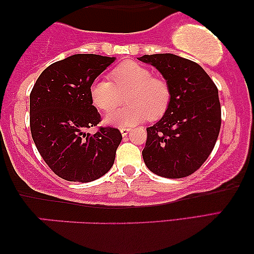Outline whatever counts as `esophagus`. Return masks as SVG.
Instances as JSON below:
<instances>
[{
    "label": "esophagus",
    "instance_id": "obj_1",
    "mask_svg": "<svg viewBox=\"0 0 254 254\" xmlns=\"http://www.w3.org/2000/svg\"><path fill=\"white\" fill-rule=\"evenodd\" d=\"M129 130H130V128H128V127H120V131H121V134H123V136H126V135L129 133Z\"/></svg>",
    "mask_w": 254,
    "mask_h": 254
}]
</instances>
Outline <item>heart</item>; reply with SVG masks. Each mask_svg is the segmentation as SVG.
Wrapping results in <instances>:
<instances>
[{"label":"heart","instance_id":"heart-1","mask_svg":"<svg viewBox=\"0 0 254 254\" xmlns=\"http://www.w3.org/2000/svg\"><path fill=\"white\" fill-rule=\"evenodd\" d=\"M111 79H96L90 86V96L96 107L111 111L124 102L127 105L107 114L106 123L118 126H131L148 118L155 121L164 116L172 99L170 83L164 77L135 61H125L111 71Z\"/></svg>","mask_w":254,"mask_h":254}]
</instances>
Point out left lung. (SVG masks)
I'll list each match as a JSON object with an SVG mask.
<instances>
[{"instance_id": "left-lung-1", "label": "left lung", "mask_w": 254, "mask_h": 254, "mask_svg": "<svg viewBox=\"0 0 254 254\" xmlns=\"http://www.w3.org/2000/svg\"><path fill=\"white\" fill-rule=\"evenodd\" d=\"M159 70L172 90L164 116L147 128L142 151L147 168L164 178L192 175L209 157L221 128L218 90L196 62L175 54L137 58Z\"/></svg>"}]
</instances>
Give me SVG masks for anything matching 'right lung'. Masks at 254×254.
Masks as SVG:
<instances>
[{"mask_svg":"<svg viewBox=\"0 0 254 254\" xmlns=\"http://www.w3.org/2000/svg\"><path fill=\"white\" fill-rule=\"evenodd\" d=\"M114 61L97 54H75L45 69L30 93V128L34 144L55 175L89 183L112 168L123 135L97 127L102 119L90 86Z\"/></svg>","mask_w":254,"mask_h":254,"instance_id":"obj_1","label":"right lung"}]
</instances>
